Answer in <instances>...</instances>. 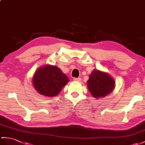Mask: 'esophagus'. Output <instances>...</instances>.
<instances>
[{
	"label": "esophagus",
	"mask_w": 145,
	"mask_h": 145,
	"mask_svg": "<svg viewBox=\"0 0 145 145\" xmlns=\"http://www.w3.org/2000/svg\"><path fill=\"white\" fill-rule=\"evenodd\" d=\"M73 81H75V82H80L81 78H74Z\"/></svg>",
	"instance_id": "obj_1"
}]
</instances>
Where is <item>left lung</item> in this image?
I'll use <instances>...</instances> for the list:
<instances>
[{"instance_id": "1", "label": "left lung", "mask_w": 145, "mask_h": 145, "mask_svg": "<svg viewBox=\"0 0 145 145\" xmlns=\"http://www.w3.org/2000/svg\"><path fill=\"white\" fill-rule=\"evenodd\" d=\"M89 91L95 98H101L112 92L116 82L109 73L95 69L87 82Z\"/></svg>"}]
</instances>
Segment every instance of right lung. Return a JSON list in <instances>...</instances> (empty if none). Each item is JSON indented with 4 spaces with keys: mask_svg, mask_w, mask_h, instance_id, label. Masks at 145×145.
<instances>
[{
    "mask_svg": "<svg viewBox=\"0 0 145 145\" xmlns=\"http://www.w3.org/2000/svg\"><path fill=\"white\" fill-rule=\"evenodd\" d=\"M69 82L58 67L46 65L36 70L33 76V85L37 92L46 97H55Z\"/></svg>",
    "mask_w": 145,
    "mask_h": 145,
    "instance_id": "add662e5",
    "label": "right lung"
}]
</instances>
